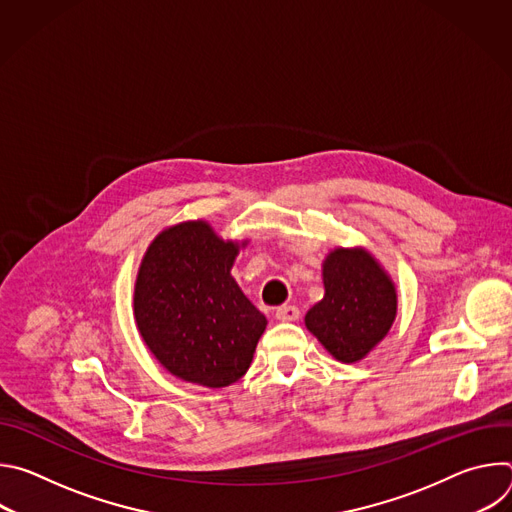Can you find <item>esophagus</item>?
<instances>
[{"label":"esophagus","mask_w":512,"mask_h":512,"mask_svg":"<svg viewBox=\"0 0 512 512\" xmlns=\"http://www.w3.org/2000/svg\"><path fill=\"white\" fill-rule=\"evenodd\" d=\"M275 318L279 322H296L300 318V310L296 306H281L275 310Z\"/></svg>","instance_id":"1"}]
</instances>
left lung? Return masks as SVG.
<instances>
[{
  "label": "left lung",
  "mask_w": 512,
  "mask_h": 512,
  "mask_svg": "<svg viewBox=\"0 0 512 512\" xmlns=\"http://www.w3.org/2000/svg\"><path fill=\"white\" fill-rule=\"evenodd\" d=\"M324 298L308 310L306 328L340 362H358L391 330L397 291L364 249H334L324 265Z\"/></svg>",
  "instance_id": "obj_1"
}]
</instances>
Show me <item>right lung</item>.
I'll list each match as a JSON object with an SVG mask.
<instances>
[{
    "label": "right lung",
    "mask_w": 512,
    "mask_h": 512,
    "mask_svg": "<svg viewBox=\"0 0 512 512\" xmlns=\"http://www.w3.org/2000/svg\"><path fill=\"white\" fill-rule=\"evenodd\" d=\"M239 247L208 223L188 221L162 231L141 259L133 294L137 330L182 381L221 389L251 367L267 320L231 275Z\"/></svg>",
    "instance_id": "right-lung-1"
}]
</instances>
